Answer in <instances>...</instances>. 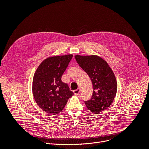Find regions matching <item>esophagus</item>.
Listing matches in <instances>:
<instances>
[{"label":"esophagus","mask_w":149,"mask_h":149,"mask_svg":"<svg viewBox=\"0 0 149 149\" xmlns=\"http://www.w3.org/2000/svg\"><path fill=\"white\" fill-rule=\"evenodd\" d=\"M79 93H80V88H78L77 90H74V93L75 95H78Z\"/></svg>","instance_id":"1"}]
</instances>
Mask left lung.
Wrapping results in <instances>:
<instances>
[{"label": "left lung", "instance_id": "1", "mask_svg": "<svg viewBox=\"0 0 149 149\" xmlns=\"http://www.w3.org/2000/svg\"><path fill=\"white\" fill-rule=\"evenodd\" d=\"M75 58L93 83L92 97L84 101L87 109L94 114L107 109L112 104L117 90V81L112 70L107 62L96 55H75Z\"/></svg>", "mask_w": 149, "mask_h": 149}]
</instances>
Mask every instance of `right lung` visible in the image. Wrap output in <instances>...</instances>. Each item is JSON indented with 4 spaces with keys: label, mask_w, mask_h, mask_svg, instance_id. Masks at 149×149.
<instances>
[{
    "label": "right lung",
    "mask_w": 149,
    "mask_h": 149,
    "mask_svg": "<svg viewBox=\"0 0 149 149\" xmlns=\"http://www.w3.org/2000/svg\"><path fill=\"white\" fill-rule=\"evenodd\" d=\"M72 55L49 57L37 68L33 79L32 93L39 107L45 112L55 115L64 108L74 93L61 80Z\"/></svg>",
    "instance_id": "1"
}]
</instances>
